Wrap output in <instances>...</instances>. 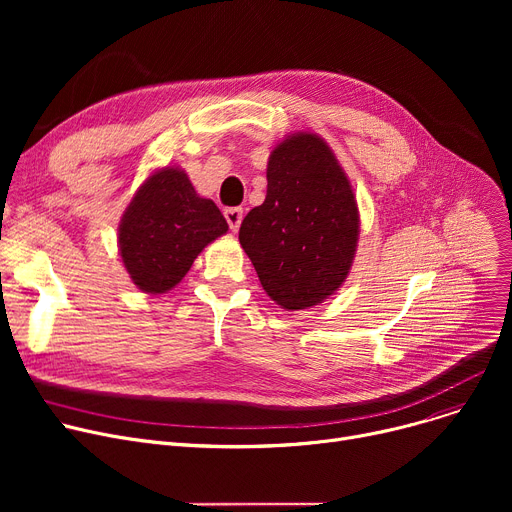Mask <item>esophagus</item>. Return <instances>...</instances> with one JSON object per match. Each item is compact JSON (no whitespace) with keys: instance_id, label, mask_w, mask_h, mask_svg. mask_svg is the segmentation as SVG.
<instances>
[{"instance_id":"34e87169","label":"esophagus","mask_w":512,"mask_h":512,"mask_svg":"<svg viewBox=\"0 0 512 512\" xmlns=\"http://www.w3.org/2000/svg\"><path fill=\"white\" fill-rule=\"evenodd\" d=\"M224 218H226L230 230L236 232V230L240 228V222H242V209H240V207H228V209L224 211Z\"/></svg>"}]
</instances>
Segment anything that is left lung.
Returning <instances> with one entry per match:
<instances>
[{"mask_svg":"<svg viewBox=\"0 0 512 512\" xmlns=\"http://www.w3.org/2000/svg\"><path fill=\"white\" fill-rule=\"evenodd\" d=\"M238 240L267 297L286 311L326 301L357 251L359 209L330 145L294 132L267 161V195L240 224Z\"/></svg>","mask_w":512,"mask_h":512,"instance_id":"8db88e82","label":"left lung"}]
</instances>
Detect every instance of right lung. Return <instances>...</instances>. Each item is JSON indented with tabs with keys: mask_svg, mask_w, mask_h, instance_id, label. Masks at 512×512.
<instances>
[{
	"mask_svg": "<svg viewBox=\"0 0 512 512\" xmlns=\"http://www.w3.org/2000/svg\"><path fill=\"white\" fill-rule=\"evenodd\" d=\"M226 232L218 205L197 195L184 170L164 168L134 193L120 220L118 247L130 280L147 294H164Z\"/></svg>",
	"mask_w": 512,
	"mask_h": 512,
	"instance_id": "1",
	"label": "right lung"
}]
</instances>
